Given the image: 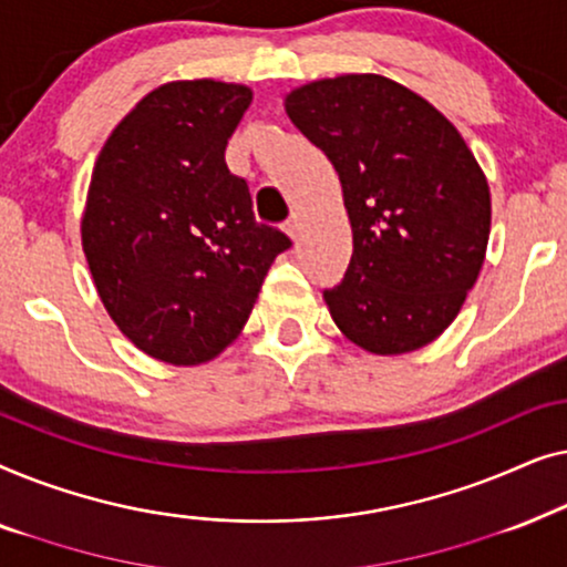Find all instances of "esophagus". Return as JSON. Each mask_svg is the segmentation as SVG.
I'll list each match as a JSON object with an SVG mask.
<instances>
[{
	"label": "esophagus",
	"instance_id": "obj_1",
	"mask_svg": "<svg viewBox=\"0 0 567 567\" xmlns=\"http://www.w3.org/2000/svg\"><path fill=\"white\" fill-rule=\"evenodd\" d=\"M284 229H286V235H289L291 239H297V237H299V231H301V219H299V214H291L289 219H286Z\"/></svg>",
	"mask_w": 567,
	"mask_h": 567
}]
</instances>
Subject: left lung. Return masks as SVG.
Instances as JSON below:
<instances>
[{
	"instance_id": "left-lung-1",
	"label": "left lung",
	"mask_w": 567,
	"mask_h": 567,
	"mask_svg": "<svg viewBox=\"0 0 567 567\" xmlns=\"http://www.w3.org/2000/svg\"><path fill=\"white\" fill-rule=\"evenodd\" d=\"M286 113L343 185L353 255L324 289L348 340L398 355L436 340L475 286L491 190L475 154L421 95L379 74L305 84Z\"/></svg>"
}]
</instances>
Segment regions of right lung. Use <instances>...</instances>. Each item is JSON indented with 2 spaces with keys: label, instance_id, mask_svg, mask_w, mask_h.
I'll list each match as a JSON object with an SVG mask.
<instances>
[{
  "label": "right lung",
  "instance_id": "obj_1",
  "mask_svg": "<svg viewBox=\"0 0 567 567\" xmlns=\"http://www.w3.org/2000/svg\"><path fill=\"white\" fill-rule=\"evenodd\" d=\"M250 100L243 84H162L92 169L82 245L100 299L131 343L177 367L239 336L270 262L291 247L255 219L247 181L224 159Z\"/></svg>",
  "mask_w": 567,
  "mask_h": 567
}]
</instances>
